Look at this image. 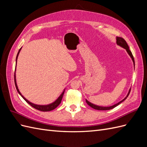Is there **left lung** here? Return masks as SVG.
<instances>
[{
    "label": "left lung",
    "mask_w": 147,
    "mask_h": 147,
    "mask_svg": "<svg viewBox=\"0 0 147 147\" xmlns=\"http://www.w3.org/2000/svg\"><path fill=\"white\" fill-rule=\"evenodd\" d=\"M117 44L118 45H119V46H120L121 47H122V48L125 49V50H126V51H127V53H128V55H129L130 57H131V59H132V61H133V63H134V66L135 67V62H134V57H133L132 53H131V51H130L129 48V46H128V45L127 44L126 42L125 41V40H124V39L123 38H121V37H117ZM134 68H135V67H134ZM130 91H131V88H130V90H129V92H128V93H127V96H126L125 97H124V98L122 100L119 102L118 103H117V104H115V105H112V106H109V107H102V106L97 105H95V104H94L91 103V102H89L87 99H86V103L88 104V105H90V106L91 107H92V109H94L98 110H110V109H112L115 108V107H117V105H118L119 104H121V102H123L124 100H126V99L128 97Z\"/></svg>",
    "instance_id": "obj_1"
}]
</instances>
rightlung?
Returning <instances> with one entry per match:
<instances>
[{"label":"right lung","instance_id":"right-lung-1","mask_svg":"<svg viewBox=\"0 0 147 147\" xmlns=\"http://www.w3.org/2000/svg\"><path fill=\"white\" fill-rule=\"evenodd\" d=\"M21 48H22V47L20 49V50H19L18 53V54H17L16 58V67H15V86H16V90H17V91L18 92V93L20 94V96L22 97H23V98L26 101V102H27V103H28L30 106H32V107H34L35 109L38 110L40 111H42V112H49V111H51L53 110H54L55 109H56L57 107L61 104V102L62 99H63V95H64V93L65 92V89H64L63 92H62V94L58 97V98H57L55 102H52V103H51L50 104H48V105H38V104H35L32 103V102H30L28 99H26L25 97L23 95H22L21 92L20 91L19 89H18V86H17V83H16V63H17L18 57V55L20 54V51L21 50Z\"/></svg>","mask_w":147,"mask_h":147}]
</instances>
